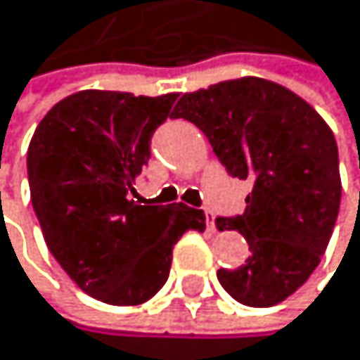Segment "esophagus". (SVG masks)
Instances as JSON below:
<instances>
[{
	"label": "esophagus",
	"instance_id": "esophagus-1",
	"mask_svg": "<svg viewBox=\"0 0 360 360\" xmlns=\"http://www.w3.org/2000/svg\"><path fill=\"white\" fill-rule=\"evenodd\" d=\"M216 216H214V212L212 210H205V223H207V229L210 231H216Z\"/></svg>",
	"mask_w": 360,
	"mask_h": 360
}]
</instances>
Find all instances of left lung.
<instances>
[{
    "label": "left lung",
    "instance_id": "left-lung-1",
    "mask_svg": "<svg viewBox=\"0 0 360 360\" xmlns=\"http://www.w3.org/2000/svg\"><path fill=\"white\" fill-rule=\"evenodd\" d=\"M205 133L229 176L251 179L238 229L251 255L219 269V282L245 306L266 308L292 295L313 273L333 236L341 176L333 131L300 96L264 78H238L186 94L174 107Z\"/></svg>",
    "mask_w": 360,
    "mask_h": 360
}]
</instances>
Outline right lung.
<instances>
[{"instance_id": "add662e5", "label": "right lung", "mask_w": 360, "mask_h": 360, "mask_svg": "<svg viewBox=\"0 0 360 360\" xmlns=\"http://www.w3.org/2000/svg\"><path fill=\"white\" fill-rule=\"evenodd\" d=\"M176 94L159 98L87 89L60 100L27 148L32 207L47 249L87 295L135 306L168 280L172 247L205 229L201 210L141 205L135 179Z\"/></svg>"}]
</instances>
